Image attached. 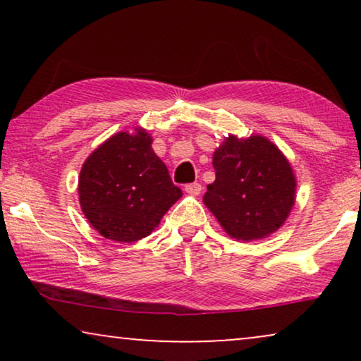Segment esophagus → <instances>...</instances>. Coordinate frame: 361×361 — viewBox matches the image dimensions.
<instances>
[{"label": "esophagus", "instance_id": "1", "mask_svg": "<svg viewBox=\"0 0 361 361\" xmlns=\"http://www.w3.org/2000/svg\"><path fill=\"white\" fill-rule=\"evenodd\" d=\"M185 192L189 195H199L202 192V185L197 184V182H192V184L185 185Z\"/></svg>", "mask_w": 361, "mask_h": 361}]
</instances>
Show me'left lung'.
<instances>
[{
	"label": "left lung",
	"mask_w": 361,
	"mask_h": 361,
	"mask_svg": "<svg viewBox=\"0 0 361 361\" xmlns=\"http://www.w3.org/2000/svg\"><path fill=\"white\" fill-rule=\"evenodd\" d=\"M212 164L215 180L204 204L231 238H266L283 226L295 202V177L278 146L259 135H230Z\"/></svg>",
	"instance_id": "obj_1"
}]
</instances>
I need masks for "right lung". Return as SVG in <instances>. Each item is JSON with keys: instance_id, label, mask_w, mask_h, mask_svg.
Segmentation results:
<instances>
[{"instance_id": "1", "label": "right lung", "mask_w": 361, "mask_h": 361, "mask_svg": "<svg viewBox=\"0 0 361 361\" xmlns=\"http://www.w3.org/2000/svg\"><path fill=\"white\" fill-rule=\"evenodd\" d=\"M151 142L141 128L116 133L83 162L78 177L82 212L108 240L133 243L145 238L182 197Z\"/></svg>"}]
</instances>
